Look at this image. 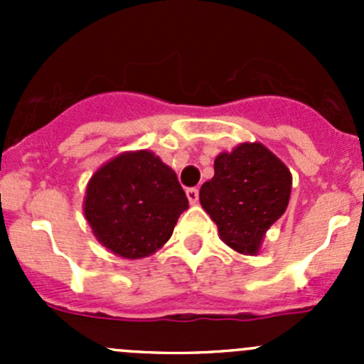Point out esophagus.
Here are the masks:
<instances>
[{
  "label": "esophagus",
  "mask_w": 364,
  "mask_h": 364,
  "mask_svg": "<svg viewBox=\"0 0 364 364\" xmlns=\"http://www.w3.org/2000/svg\"><path fill=\"white\" fill-rule=\"evenodd\" d=\"M186 197H188L190 204H197V200H199V190L188 188V190H186Z\"/></svg>",
  "instance_id": "obj_1"
}]
</instances>
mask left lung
<instances>
[{"mask_svg": "<svg viewBox=\"0 0 364 364\" xmlns=\"http://www.w3.org/2000/svg\"><path fill=\"white\" fill-rule=\"evenodd\" d=\"M292 174L260 142H241L215 159V176L200 186L204 211L220 240L243 255H257L269 227L285 213Z\"/></svg>", "mask_w": 364, "mask_h": 364, "instance_id": "8db88e82", "label": "left lung"}]
</instances>
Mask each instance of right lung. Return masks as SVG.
Listing matches in <instances>:
<instances>
[{
	"label": "right lung",
	"instance_id": "right-lung-1",
	"mask_svg": "<svg viewBox=\"0 0 364 364\" xmlns=\"http://www.w3.org/2000/svg\"><path fill=\"white\" fill-rule=\"evenodd\" d=\"M188 199L153 151H124L87 181L82 211L98 243L123 259H144L172 236Z\"/></svg>",
	"mask_w": 364,
	"mask_h": 364
}]
</instances>
